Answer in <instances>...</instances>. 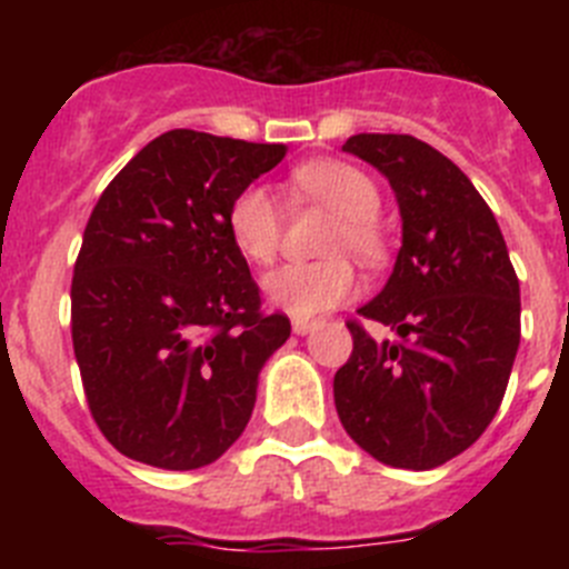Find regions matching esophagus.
Returning a JSON list of instances; mask_svg holds the SVG:
<instances>
[{"mask_svg":"<svg viewBox=\"0 0 569 569\" xmlns=\"http://www.w3.org/2000/svg\"><path fill=\"white\" fill-rule=\"evenodd\" d=\"M319 328V321H308V319H293V333L296 336H308L310 330Z\"/></svg>","mask_w":569,"mask_h":569,"instance_id":"esophagus-1","label":"esophagus"}]
</instances>
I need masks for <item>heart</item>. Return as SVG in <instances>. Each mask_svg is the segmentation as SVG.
I'll return each instance as SVG.
<instances>
[{"label":"heart","mask_w":569,"mask_h":569,"mask_svg":"<svg viewBox=\"0 0 569 569\" xmlns=\"http://www.w3.org/2000/svg\"><path fill=\"white\" fill-rule=\"evenodd\" d=\"M293 188L336 213L325 250L353 253L361 264L376 268L387 256L385 230L379 224L381 193L376 182L356 164L319 159L293 170ZM228 233L236 250L248 261L268 264L279 253L281 213L273 193L261 184H248L228 208ZM356 281L350 261L333 256L321 261H290L261 279L270 305L296 319H313L353 299Z\"/></svg>","instance_id":"heart-1"}]
</instances>
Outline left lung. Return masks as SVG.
I'll list each match as a JSON object with an SVG mask.
<instances>
[{
  "mask_svg": "<svg viewBox=\"0 0 569 569\" xmlns=\"http://www.w3.org/2000/svg\"><path fill=\"white\" fill-rule=\"evenodd\" d=\"M387 176L401 250L385 290L359 313L399 339L347 321L353 353L336 370L347 436L405 470H433L479 439L505 399L521 339L519 279L481 193L445 153L407 133L345 142Z\"/></svg>",
  "mask_w": 569,
  "mask_h": 569,
  "instance_id": "left-lung-1",
  "label": "left lung"
}]
</instances>
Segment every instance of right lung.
Masks as SVG:
<instances>
[{
    "label": "right lung",
    "mask_w": 569,
    "mask_h": 569,
    "mask_svg": "<svg viewBox=\"0 0 569 569\" xmlns=\"http://www.w3.org/2000/svg\"><path fill=\"white\" fill-rule=\"evenodd\" d=\"M284 153L168 130L99 196L73 268L70 333L93 421L128 459L196 470L244 433L290 319L261 310L228 208Z\"/></svg>",
    "instance_id": "obj_1"
}]
</instances>
